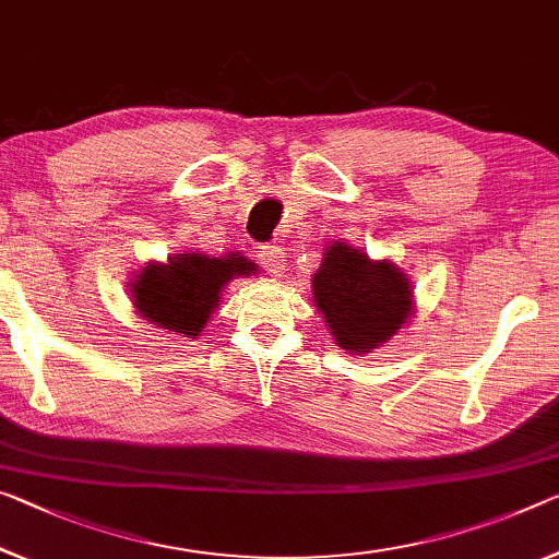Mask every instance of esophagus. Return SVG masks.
<instances>
[{
  "instance_id": "1",
  "label": "esophagus",
  "mask_w": 559,
  "mask_h": 559,
  "mask_svg": "<svg viewBox=\"0 0 559 559\" xmlns=\"http://www.w3.org/2000/svg\"><path fill=\"white\" fill-rule=\"evenodd\" d=\"M259 261L263 263V269L269 271V276H281V273L286 271V253H283L278 246H261Z\"/></svg>"
}]
</instances>
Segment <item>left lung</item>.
<instances>
[{
    "label": "left lung",
    "instance_id": "8db88e82",
    "mask_svg": "<svg viewBox=\"0 0 559 559\" xmlns=\"http://www.w3.org/2000/svg\"><path fill=\"white\" fill-rule=\"evenodd\" d=\"M313 304L338 348L366 356L388 343L415 313L413 281L391 259L331 241L311 278Z\"/></svg>",
    "mask_w": 559,
    "mask_h": 559
}]
</instances>
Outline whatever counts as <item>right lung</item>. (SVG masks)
Segmentation results:
<instances>
[{
	"label": "right lung",
	"instance_id": "obj_1",
	"mask_svg": "<svg viewBox=\"0 0 559 559\" xmlns=\"http://www.w3.org/2000/svg\"><path fill=\"white\" fill-rule=\"evenodd\" d=\"M259 265L231 251L211 255L201 251L174 253L166 263L148 261L129 283L136 316L158 331L199 338L221 304L226 283L253 276Z\"/></svg>",
	"mask_w": 559,
	"mask_h": 559
}]
</instances>
